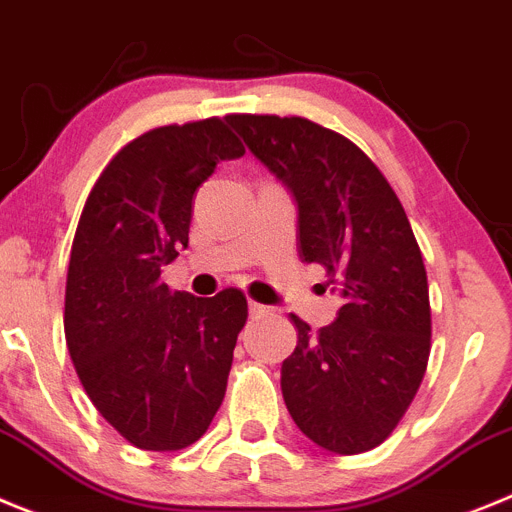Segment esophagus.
<instances>
[{
  "mask_svg": "<svg viewBox=\"0 0 512 512\" xmlns=\"http://www.w3.org/2000/svg\"><path fill=\"white\" fill-rule=\"evenodd\" d=\"M262 313H267V308L262 303L250 301V316H262Z\"/></svg>",
  "mask_w": 512,
  "mask_h": 512,
  "instance_id": "34e87169",
  "label": "esophagus"
}]
</instances>
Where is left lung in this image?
Listing matches in <instances>:
<instances>
[{"instance_id":"left-lung-1","label":"left lung","mask_w":512,"mask_h":512,"mask_svg":"<svg viewBox=\"0 0 512 512\" xmlns=\"http://www.w3.org/2000/svg\"><path fill=\"white\" fill-rule=\"evenodd\" d=\"M250 153L298 206V255L342 293L316 334L280 367L288 413L313 444L362 454L393 434L421 388L431 306L421 250L390 183L347 137L303 117L229 114Z\"/></svg>"}]
</instances>
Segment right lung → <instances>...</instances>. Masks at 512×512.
Returning <instances> with one entry per match:
<instances>
[{
  "label": "right lung",
  "instance_id": "right-lung-1",
  "mask_svg": "<svg viewBox=\"0 0 512 512\" xmlns=\"http://www.w3.org/2000/svg\"><path fill=\"white\" fill-rule=\"evenodd\" d=\"M245 147L219 117L158 127L124 145L91 188L71 247L66 344L96 411L137 449L206 434L227 393L242 290L196 298L160 283L188 247L193 193Z\"/></svg>",
  "mask_w": 512,
  "mask_h": 512
}]
</instances>
